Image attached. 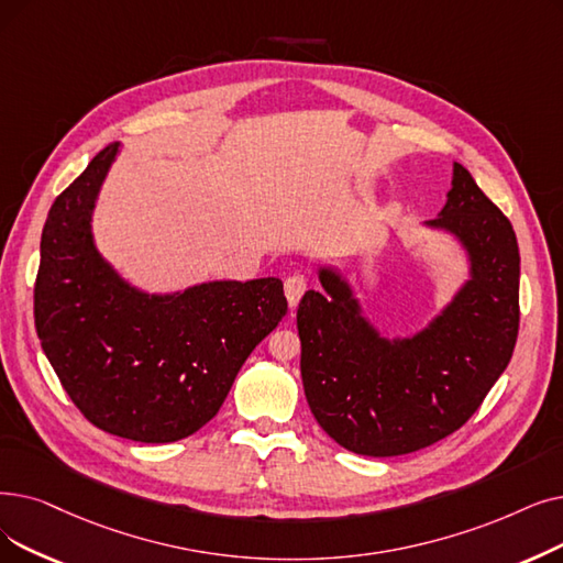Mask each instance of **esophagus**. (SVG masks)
<instances>
[{"label": "esophagus", "mask_w": 563, "mask_h": 563, "mask_svg": "<svg viewBox=\"0 0 563 563\" xmlns=\"http://www.w3.org/2000/svg\"><path fill=\"white\" fill-rule=\"evenodd\" d=\"M306 289H308V283L303 276H289L285 280V297H287L289 310H295L299 306L301 297L306 295Z\"/></svg>", "instance_id": "obj_1"}]
</instances>
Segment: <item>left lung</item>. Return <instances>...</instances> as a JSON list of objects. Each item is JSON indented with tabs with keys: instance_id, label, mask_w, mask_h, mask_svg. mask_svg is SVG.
I'll return each mask as SVG.
<instances>
[{
	"instance_id": "1",
	"label": "left lung",
	"mask_w": 563,
	"mask_h": 563,
	"mask_svg": "<svg viewBox=\"0 0 563 563\" xmlns=\"http://www.w3.org/2000/svg\"><path fill=\"white\" fill-rule=\"evenodd\" d=\"M426 230L451 236L467 262L451 299L405 335L365 312L340 266L299 310L301 379L317 423L358 455L390 457L455 432L506 371L520 324V251L508 218L453 163L446 205Z\"/></svg>"
}]
</instances>
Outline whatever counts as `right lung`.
Segmentation results:
<instances>
[{
	"label": "right lung",
	"instance_id": "add662e5",
	"mask_svg": "<svg viewBox=\"0 0 563 563\" xmlns=\"http://www.w3.org/2000/svg\"><path fill=\"white\" fill-rule=\"evenodd\" d=\"M121 142L96 154L47 213L34 317L41 347L85 417L142 444L209 423L241 365L287 312L280 278L146 291L93 239V209Z\"/></svg>",
	"mask_w": 563,
	"mask_h": 563
}]
</instances>
